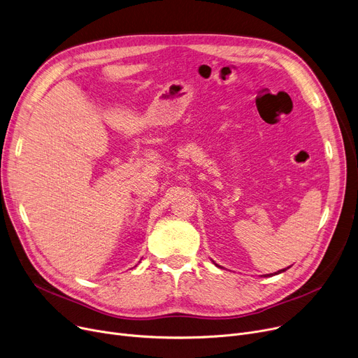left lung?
Masks as SVG:
<instances>
[{"label": "left lung", "instance_id": "left-lung-1", "mask_svg": "<svg viewBox=\"0 0 358 358\" xmlns=\"http://www.w3.org/2000/svg\"><path fill=\"white\" fill-rule=\"evenodd\" d=\"M283 271H286V268H285V270H280V271H277V274H278V273H283ZM267 275H268V274H267Z\"/></svg>", "mask_w": 358, "mask_h": 358}]
</instances>
